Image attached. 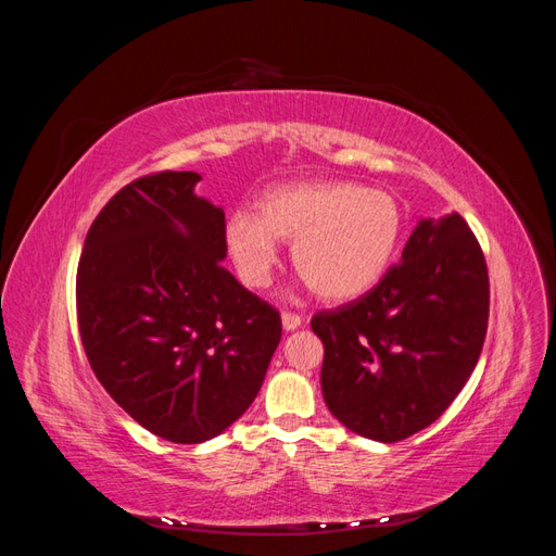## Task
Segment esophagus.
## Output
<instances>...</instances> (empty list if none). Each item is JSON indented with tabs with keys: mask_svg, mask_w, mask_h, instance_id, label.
<instances>
[{
	"mask_svg": "<svg viewBox=\"0 0 556 556\" xmlns=\"http://www.w3.org/2000/svg\"><path fill=\"white\" fill-rule=\"evenodd\" d=\"M282 327H285V331H294V329H299V327H301V315L290 313V311H285V313H282Z\"/></svg>",
	"mask_w": 556,
	"mask_h": 556,
	"instance_id": "1",
	"label": "esophagus"
}]
</instances>
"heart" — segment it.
<instances>
[{
	"label": "heart",
	"instance_id": "heart-1",
	"mask_svg": "<svg viewBox=\"0 0 556 556\" xmlns=\"http://www.w3.org/2000/svg\"><path fill=\"white\" fill-rule=\"evenodd\" d=\"M406 229L401 201L355 180H296L266 190L257 215H229L225 239L252 288L271 280L278 243H292V264L327 301L366 294L392 266Z\"/></svg>",
	"mask_w": 556,
	"mask_h": 556
}]
</instances>
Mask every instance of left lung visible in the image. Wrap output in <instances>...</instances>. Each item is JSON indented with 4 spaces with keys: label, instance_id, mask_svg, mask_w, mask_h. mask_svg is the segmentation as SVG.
Masks as SVG:
<instances>
[{
    "label": "left lung",
    "instance_id": "left-lung-1",
    "mask_svg": "<svg viewBox=\"0 0 556 556\" xmlns=\"http://www.w3.org/2000/svg\"><path fill=\"white\" fill-rule=\"evenodd\" d=\"M490 319V276L459 213L422 220L374 290L313 315L323 394L350 431L396 443L435 422L473 374Z\"/></svg>",
    "mask_w": 556,
    "mask_h": 556
}]
</instances>
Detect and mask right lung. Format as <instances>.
I'll use <instances>...</instances> for the list:
<instances>
[{
	"instance_id": "obj_1",
	"label": "right lung",
	"mask_w": 556,
	"mask_h": 556,
	"mask_svg": "<svg viewBox=\"0 0 556 556\" xmlns=\"http://www.w3.org/2000/svg\"><path fill=\"white\" fill-rule=\"evenodd\" d=\"M194 172L131 180L99 211L76 274L83 350L131 419L204 443L248 410L280 343V313L233 278L225 213Z\"/></svg>"
}]
</instances>
